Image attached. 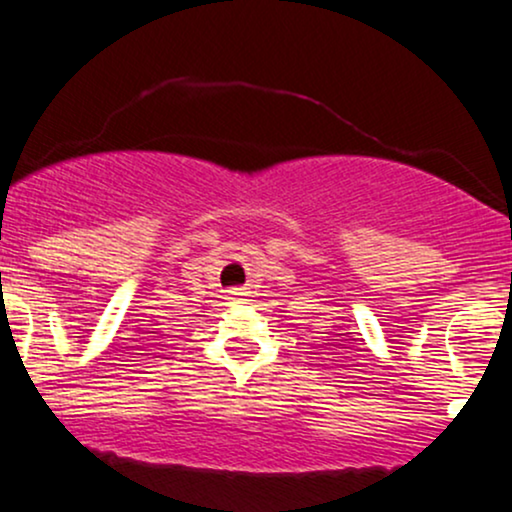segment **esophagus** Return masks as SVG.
Returning a JSON list of instances; mask_svg holds the SVG:
<instances>
[{"label": "esophagus", "instance_id": "obj_1", "mask_svg": "<svg viewBox=\"0 0 512 512\" xmlns=\"http://www.w3.org/2000/svg\"><path fill=\"white\" fill-rule=\"evenodd\" d=\"M240 296H243V293H240L238 289L231 291V301H240Z\"/></svg>", "mask_w": 512, "mask_h": 512}]
</instances>
